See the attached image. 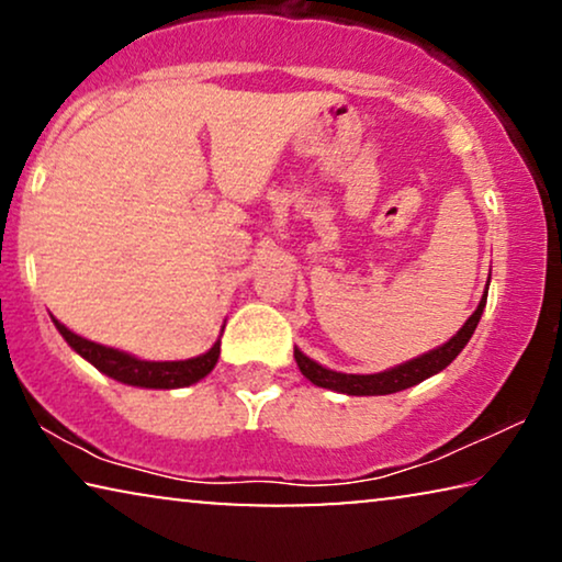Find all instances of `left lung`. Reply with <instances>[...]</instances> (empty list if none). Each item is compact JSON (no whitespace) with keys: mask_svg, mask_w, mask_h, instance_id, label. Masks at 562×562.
Instances as JSON below:
<instances>
[{"mask_svg":"<svg viewBox=\"0 0 562 562\" xmlns=\"http://www.w3.org/2000/svg\"><path fill=\"white\" fill-rule=\"evenodd\" d=\"M486 296H488V283H486V291H483L479 306H475V312L465 319V325L460 327L458 333L452 335L448 342L440 345V348L425 352V356H419V358H414V360H406V363H402V366L389 368V371L368 373V375L337 373V371H329V368H325V366H319L317 360L306 358L302 350L294 348L296 366H299V371H302L306 379L314 383V386L340 391V394H348V396L396 394V391L417 386V383L429 379V375L440 373L442 368H448L452 360L458 358V352L465 348L468 340H471L473 333H475V327H479L483 306H486Z\"/></svg>","mask_w":562,"mask_h":562,"instance_id":"left-lung-1","label":"left lung"}]
</instances>
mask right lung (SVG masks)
<instances>
[{
  "mask_svg": "<svg viewBox=\"0 0 562 562\" xmlns=\"http://www.w3.org/2000/svg\"><path fill=\"white\" fill-rule=\"evenodd\" d=\"M53 325L64 340L79 352L83 360H89L91 366L110 375V379L127 383V386H140V389H181L191 386V383L202 381L206 373L217 366L220 358V340L212 345L204 356L189 358V360H140L127 352L104 348V345L83 340L76 333H71L66 325H60L58 319H53Z\"/></svg>",
  "mask_w": 562,
  "mask_h": 562,
  "instance_id": "obj_1",
  "label": "right lung"
}]
</instances>
